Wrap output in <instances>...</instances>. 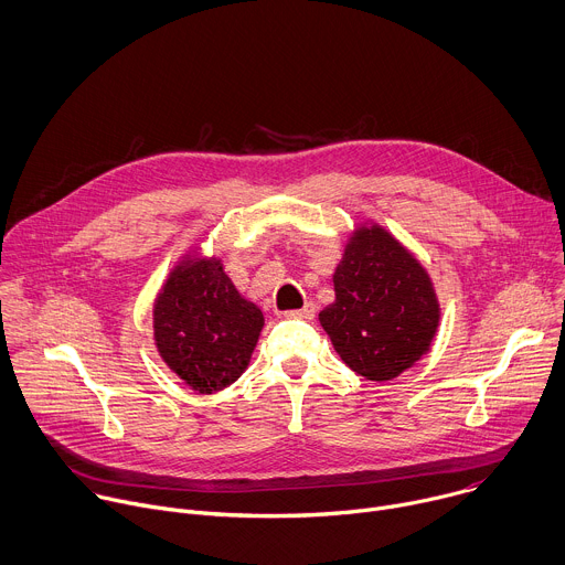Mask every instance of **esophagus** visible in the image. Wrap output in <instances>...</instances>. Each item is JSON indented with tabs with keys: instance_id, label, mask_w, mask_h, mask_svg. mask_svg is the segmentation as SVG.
Wrapping results in <instances>:
<instances>
[{
	"instance_id": "1",
	"label": "esophagus",
	"mask_w": 565,
	"mask_h": 565,
	"mask_svg": "<svg viewBox=\"0 0 565 565\" xmlns=\"http://www.w3.org/2000/svg\"><path fill=\"white\" fill-rule=\"evenodd\" d=\"M286 317H292V319H312V317H315V303H306L303 308L288 310Z\"/></svg>"
}]
</instances>
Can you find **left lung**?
<instances>
[{
    "label": "left lung",
    "mask_w": 565,
    "mask_h": 565,
    "mask_svg": "<svg viewBox=\"0 0 565 565\" xmlns=\"http://www.w3.org/2000/svg\"><path fill=\"white\" fill-rule=\"evenodd\" d=\"M332 281L334 301L319 321L361 377L391 382L430 350L441 312L430 275L386 228L359 226Z\"/></svg>",
    "instance_id": "obj_1"
}]
</instances>
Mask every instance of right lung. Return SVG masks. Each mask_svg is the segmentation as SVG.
<instances>
[{"mask_svg":"<svg viewBox=\"0 0 565 565\" xmlns=\"http://www.w3.org/2000/svg\"><path fill=\"white\" fill-rule=\"evenodd\" d=\"M262 328V310L239 295L217 257L185 255L152 306L161 359L202 395L220 393L242 377Z\"/></svg>","mask_w":565,"mask_h":565,"instance_id":"add662e5","label":"right lung"}]
</instances>
